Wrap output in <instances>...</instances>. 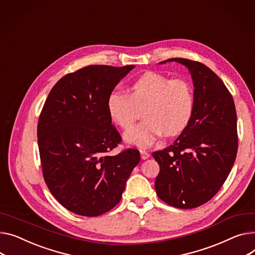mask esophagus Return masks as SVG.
Wrapping results in <instances>:
<instances>
[{
	"label": "esophagus",
	"mask_w": 255,
	"mask_h": 255,
	"mask_svg": "<svg viewBox=\"0 0 255 255\" xmlns=\"http://www.w3.org/2000/svg\"><path fill=\"white\" fill-rule=\"evenodd\" d=\"M140 155H141L142 160H146L147 158H149V154L145 149H140Z\"/></svg>",
	"instance_id": "esophagus-1"
}]
</instances>
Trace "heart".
Listing matches in <instances>:
<instances>
[{
	"instance_id": "1",
	"label": "heart",
	"mask_w": 255,
	"mask_h": 255,
	"mask_svg": "<svg viewBox=\"0 0 255 255\" xmlns=\"http://www.w3.org/2000/svg\"><path fill=\"white\" fill-rule=\"evenodd\" d=\"M194 101L193 87L186 80L147 72L130 84L129 93L114 90L108 98V111L115 123L128 129L137 109L143 108L144 120L125 133V140L146 147L162 132L175 135L183 131L192 119Z\"/></svg>"
}]
</instances>
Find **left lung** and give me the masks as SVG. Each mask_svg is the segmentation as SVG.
Instances as JSON below:
<instances>
[{
  "label": "left lung",
  "mask_w": 255,
  "mask_h": 255,
  "mask_svg": "<svg viewBox=\"0 0 255 255\" xmlns=\"http://www.w3.org/2000/svg\"><path fill=\"white\" fill-rule=\"evenodd\" d=\"M167 61L188 67L195 101L191 121L175 141L152 152L160 166L155 189L166 204L191 209L211 200L232 170L238 150L237 113L232 94L208 66L186 58Z\"/></svg>",
  "instance_id": "obj_1"
}]
</instances>
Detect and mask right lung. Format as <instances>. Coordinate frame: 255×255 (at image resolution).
Listing matches in <instances>:
<instances>
[{
	"instance_id": "add662e5",
	"label": "right lung",
	"mask_w": 255,
	"mask_h": 255,
	"mask_svg": "<svg viewBox=\"0 0 255 255\" xmlns=\"http://www.w3.org/2000/svg\"><path fill=\"white\" fill-rule=\"evenodd\" d=\"M134 65H89L51 89L38 122L42 171L49 191L78 215L98 216L121 201L139 150L109 152L122 141L112 125L108 98Z\"/></svg>"
}]
</instances>
